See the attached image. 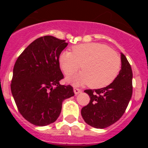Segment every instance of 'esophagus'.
<instances>
[{
    "mask_svg": "<svg viewBox=\"0 0 148 148\" xmlns=\"http://www.w3.org/2000/svg\"><path fill=\"white\" fill-rule=\"evenodd\" d=\"M74 94H75V95H77L78 94L81 93L82 90L79 89H77V88H74Z\"/></svg>",
    "mask_w": 148,
    "mask_h": 148,
    "instance_id": "obj_1",
    "label": "esophagus"
}]
</instances>
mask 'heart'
I'll list each match as a JSON object with an SVG mask.
<instances>
[{
    "label": "heart",
    "mask_w": 148,
    "mask_h": 148,
    "mask_svg": "<svg viewBox=\"0 0 148 148\" xmlns=\"http://www.w3.org/2000/svg\"><path fill=\"white\" fill-rule=\"evenodd\" d=\"M59 65L66 76H70L82 67V72L69 81L74 84H87L99 89L112 83L120 71L119 55L107 46L99 43H87L72 47V53L62 51ZM82 66L81 67V66Z\"/></svg>",
    "instance_id": "1"
}]
</instances>
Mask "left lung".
Returning <instances> with one entry per match:
<instances>
[{
	"label": "left lung",
	"mask_w": 148,
	"mask_h": 148,
	"mask_svg": "<svg viewBox=\"0 0 148 148\" xmlns=\"http://www.w3.org/2000/svg\"><path fill=\"white\" fill-rule=\"evenodd\" d=\"M121 69L107 86L86 89L89 103L82 107V116L86 124L97 129L110 126L125 113L132 95V71L126 56L121 53Z\"/></svg>",
	"instance_id": "1"
}]
</instances>
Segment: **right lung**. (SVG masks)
<instances>
[{"mask_svg":"<svg viewBox=\"0 0 148 148\" xmlns=\"http://www.w3.org/2000/svg\"><path fill=\"white\" fill-rule=\"evenodd\" d=\"M52 36L40 37L18 56L13 71L10 89L19 112L36 126L57 120L62 102L74 96L73 87L61 85L64 75L59 58L68 44Z\"/></svg>","mask_w":148,"mask_h":148,"instance_id":"1","label":"right lung"}]
</instances>
